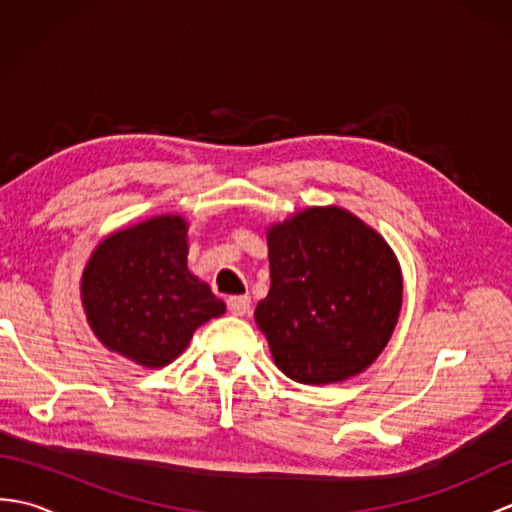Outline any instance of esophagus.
Wrapping results in <instances>:
<instances>
[{
  "label": "esophagus",
  "mask_w": 512,
  "mask_h": 512,
  "mask_svg": "<svg viewBox=\"0 0 512 512\" xmlns=\"http://www.w3.org/2000/svg\"><path fill=\"white\" fill-rule=\"evenodd\" d=\"M228 310L235 317H244V314L250 312V297L248 295H239V297H228Z\"/></svg>",
  "instance_id": "34e87169"
}]
</instances>
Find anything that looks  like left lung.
Returning <instances> with one entry per match:
<instances>
[{
	"instance_id": "1",
	"label": "left lung",
	"mask_w": 512,
	"mask_h": 512,
	"mask_svg": "<svg viewBox=\"0 0 512 512\" xmlns=\"http://www.w3.org/2000/svg\"><path fill=\"white\" fill-rule=\"evenodd\" d=\"M270 290L255 321L275 365L303 385L358 376L385 350L402 308L398 257L341 206H310L266 228Z\"/></svg>"
}]
</instances>
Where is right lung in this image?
<instances>
[{
	"label": "right lung",
	"mask_w": 512,
	"mask_h": 512,
	"mask_svg": "<svg viewBox=\"0 0 512 512\" xmlns=\"http://www.w3.org/2000/svg\"><path fill=\"white\" fill-rule=\"evenodd\" d=\"M189 222L156 215L107 235L81 275V303L107 350L158 369L187 350L226 306L187 266Z\"/></svg>",
	"instance_id": "1"
}]
</instances>
